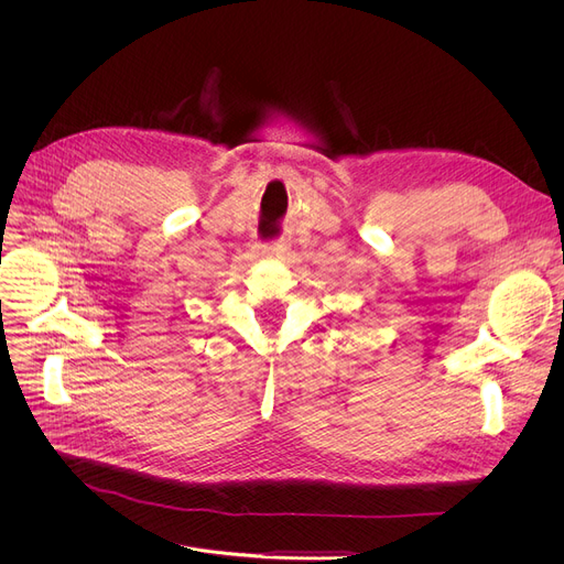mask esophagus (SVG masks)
I'll list each match as a JSON object with an SVG mask.
<instances>
[{
  "label": "esophagus",
  "mask_w": 564,
  "mask_h": 564,
  "mask_svg": "<svg viewBox=\"0 0 564 564\" xmlns=\"http://www.w3.org/2000/svg\"><path fill=\"white\" fill-rule=\"evenodd\" d=\"M272 251H274L276 256H283V253L288 251V240H285V237H281V240H276V242H274Z\"/></svg>",
  "instance_id": "obj_1"
}]
</instances>
